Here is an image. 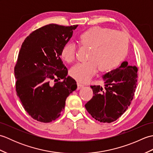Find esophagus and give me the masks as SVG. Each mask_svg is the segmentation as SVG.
<instances>
[{
  "label": "esophagus",
  "instance_id": "obj_1",
  "mask_svg": "<svg viewBox=\"0 0 153 153\" xmlns=\"http://www.w3.org/2000/svg\"><path fill=\"white\" fill-rule=\"evenodd\" d=\"M77 89H79L81 88H82V87L84 86L83 84L80 83L79 82H77Z\"/></svg>",
  "mask_w": 153,
  "mask_h": 153
}]
</instances>
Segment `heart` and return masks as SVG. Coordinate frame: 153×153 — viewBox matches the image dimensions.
I'll return each instance as SVG.
<instances>
[{"label":"heart","mask_w":153,"mask_h":153,"mask_svg":"<svg viewBox=\"0 0 153 153\" xmlns=\"http://www.w3.org/2000/svg\"><path fill=\"white\" fill-rule=\"evenodd\" d=\"M82 47H89L88 60L74 66L71 76L80 82H87L96 73L110 71L118 66L126 56L128 39L123 32L110 28L93 27L83 32L78 37ZM76 46L68 43L62 48L61 58L68 64L76 59Z\"/></svg>","instance_id":"obj_1"}]
</instances>
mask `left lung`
Masks as SVG:
<instances>
[{
	"label": "left lung",
	"instance_id": "1",
	"mask_svg": "<svg viewBox=\"0 0 153 153\" xmlns=\"http://www.w3.org/2000/svg\"><path fill=\"white\" fill-rule=\"evenodd\" d=\"M138 68L123 62L116 69L105 74V86L91 85L93 97L85 104L93 118L111 123L118 119L130 105L137 81Z\"/></svg>",
	"mask_w": 153,
	"mask_h": 153
}]
</instances>
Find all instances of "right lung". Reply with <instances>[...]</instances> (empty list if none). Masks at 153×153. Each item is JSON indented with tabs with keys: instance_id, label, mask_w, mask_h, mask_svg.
I'll return each instance as SVG.
<instances>
[{
	"instance_id": "right-lung-1",
	"label": "right lung",
	"mask_w": 153,
	"mask_h": 153,
	"mask_svg": "<svg viewBox=\"0 0 153 153\" xmlns=\"http://www.w3.org/2000/svg\"><path fill=\"white\" fill-rule=\"evenodd\" d=\"M77 26L46 25L31 33L22 45L14 67L16 94L37 121L57 119L66 98L77 89L75 79L67 77L60 53Z\"/></svg>"
}]
</instances>
